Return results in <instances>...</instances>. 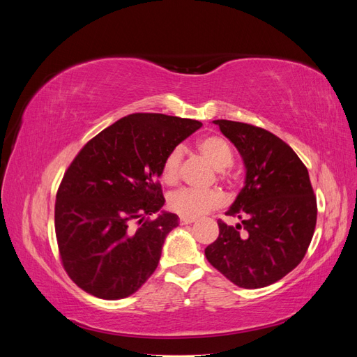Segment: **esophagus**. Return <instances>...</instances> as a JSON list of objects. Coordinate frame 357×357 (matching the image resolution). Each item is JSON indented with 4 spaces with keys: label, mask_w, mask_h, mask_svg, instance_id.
Listing matches in <instances>:
<instances>
[{
    "label": "esophagus",
    "mask_w": 357,
    "mask_h": 357,
    "mask_svg": "<svg viewBox=\"0 0 357 357\" xmlns=\"http://www.w3.org/2000/svg\"><path fill=\"white\" fill-rule=\"evenodd\" d=\"M195 222V219H190V218H180V225H192Z\"/></svg>",
    "instance_id": "34e87169"
}]
</instances>
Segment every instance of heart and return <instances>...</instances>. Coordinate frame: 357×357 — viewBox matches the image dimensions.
Instances as JSON below:
<instances>
[{
  "instance_id": "obj_1",
  "label": "heart",
  "mask_w": 357,
  "mask_h": 357,
  "mask_svg": "<svg viewBox=\"0 0 357 357\" xmlns=\"http://www.w3.org/2000/svg\"><path fill=\"white\" fill-rule=\"evenodd\" d=\"M198 150L215 169H225L232 164V150L223 138L208 135L198 142ZM183 159L180 147L172 149L165 156L162 164L160 177L167 185H174L178 178V169ZM223 204V195L215 189L197 190V189H180L172 192L168 198L169 208L180 214L181 218L195 219L210 210L220 207Z\"/></svg>"
}]
</instances>
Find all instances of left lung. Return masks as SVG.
<instances>
[{
  "mask_svg": "<svg viewBox=\"0 0 357 357\" xmlns=\"http://www.w3.org/2000/svg\"><path fill=\"white\" fill-rule=\"evenodd\" d=\"M213 123L238 150L245 178L226 211L241 222L219 220V236L205 256L238 287H265L299 265L314 234L317 202L308 169L266 129L223 119Z\"/></svg>",
  "mask_w": 357,
  "mask_h": 357,
  "instance_id": "8db88e82",
  "label": "left lung"
}]
</instances>
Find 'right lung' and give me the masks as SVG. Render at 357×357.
<instances>
[{"mask_svg":"<svg viewBox=\"0 0 357 357\" xmlns=\"http://www.w3.org/2000/svg\"><path fill=\"white\" fill-rule=\"evenodd\" d=\"M201 126L159 113L129 114L74 158L56 193L55 231L62 265L84 291L122 299L155 273L167 235L178 226L177 214L158 211L165 204L162 164Z\"/></svg>","mask_w":357,"mask_h":357,"instance_id":"add662e5","label":"right lung"}]
</instances>
